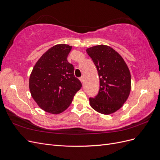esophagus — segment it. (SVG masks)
I'll list each match as a JSON object with an SVG mask.
<instances>
[{
    "label": "esophagus",
    "instance_id": "esophagus-1",
    "mask_svg": "<svg viewBox=\"0 0 160 160\" xmlns=\"http://www.w3.org/2000/svg\"><path fill=\"white\" fill-rule=\"evenodd\" d=\"M79 80L81 81V82L82 83H84V77H80L79 78Z\"/></svg>",
    "mask_w": 160,
    "mask_h": 160
}]
</instances>
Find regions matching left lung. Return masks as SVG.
Listing matches in <instances>:
<instances>
[{"label": "left lung", "mask_w": 160, "mask_h": 160, "mask_svg": "<svg viewBox=\"0 0 160 160\" xmlns=\"http://www.w3.org/2000/svg\"><path fill=\"white\" fill-rule=\"evenodd\" d=\"M98 69L100 88L91 107L104 115L115 113L127 101L132 88L130 71L124 59L113 48L96 45L86 50Z\"/></svg>", "instance_id": "1"}]
</instances>
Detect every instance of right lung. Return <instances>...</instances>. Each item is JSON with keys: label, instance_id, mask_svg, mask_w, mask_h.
<instances>
[{"label": "right lung", "instance_id": "1", "mask_svg": "<svg viewBox=\"0 0 160 160\" xmlns=\"http://www.w3.org/2000/svg\"><path fill=\"white\" fill-rule=\"evenodd\" d=\"M71 46L58 44L47 51L34 66L29 78L32 98L39 108L52 114L69 107L81 88L74 75V67L67 61Z\"/></svg>", "mask_w": 160, "mask_h": 160}]
</instances>
